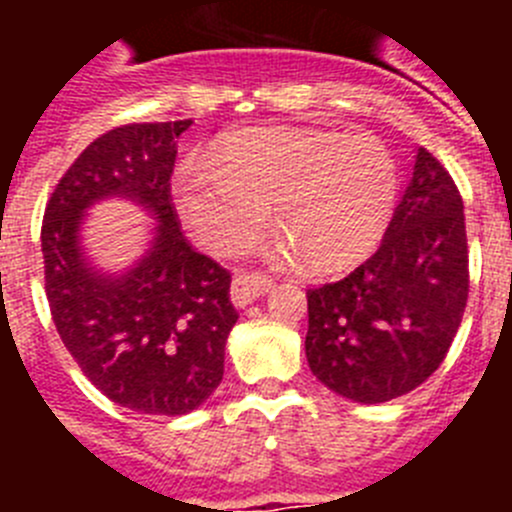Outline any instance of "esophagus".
Wrapping results in <instances>:
<instances>
[{"instance_id":"34e87169","label":"esophagus","mask_w":512,"mask_h":512,"mask_svg":"<svg viewBox=\"0 0 512 512\" xmlns=\"http://www.w3.org/2000/svg\"><path fill=\"white\" fill-rule=\"evenodd\" d=\"M274 279L266 274H256V271H241L233 277V287H230V300L235 307H246L253 300L264 297L271 289Z\"/></svg>"}]
</instances>
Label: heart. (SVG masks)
Masks as SVG:
<instances>
[{
  "instance_id": "heart-1",
  "label": "heart",
  "mask_w": 512,
  "mask_h": 512,
  "mask_svg": "<svg viewBox=\"0 0 512 512\" xmlns=\"http://www.w3.org/2000/svg\"><path fill=\"white\" fill-rule=\"evenodd\" d=\"M397 166L372 135L251 128L176 174V207L210 251H241L266 220L279 225L271 253L310 271H341L372 253L390 225Z\"/></svg>"
}]
</instances>
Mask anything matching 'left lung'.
Returning <instances> with one entry per match:
<instances>
[{"label":"left lung","instance_id":"1","mask_svg":"<svg viewBox=\"0 0 512 512\" xmlns=\"http://www.w3.org/2000/svg\"><path fill=\"white\" fill-rule=\"evenodd\" d=\"M467 297L464 202L441 161L418 148L382 246L341 282L307 289V364L348 400L408 395L446 359Z\"/></svg>","mask_w":512,"mask_h":512}]
</instances>
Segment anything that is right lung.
<instances>
[{
  "label": "right lung",
  "mask_w": 512,
  "mask_h": 512,
  "mask_svg": "<svg viewBox=\"0 0 512 512\" xmlns=\"http://www.w3.org/2000/svg\"><path fill=\"white\" fill-rule=\"evenodd\" d=\"M192 120L140 122L99 135L45 205V297L84 377L146 415H184L223 382L225 341L238 320L230 271L192 248L171 202L176 140ZM125 193L162 223L152 251L122 278L86 266L78 220L92 201Z\"/></svg>",
  "instance_id": "right-lung-1"
}]
</instances>
